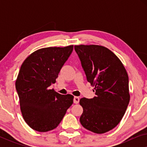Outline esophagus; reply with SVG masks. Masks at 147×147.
<instances>
[{
	"label": "esophagus",
	"mask_w": 147,
	"mask_h": 147,
	"mask_svg": "<svg viewBox=\"0 0 147 147\" xmlns=\"http://www.w3.org/2000/svg\"><path fill=\"white\" fill-rule=\"evenodd\" d=\"M80 102V98L78 96H74V102L75 104H78Z\"/></svg>",
	"instance_id": "obj_1"
}]
</instances>
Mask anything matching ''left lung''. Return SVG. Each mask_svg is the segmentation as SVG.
<instances>
[{"instance_id": "1", "label": "left lung", "mask_w": 147, "mask_h": 147, "mask_svg": "<svg viewBox=\"0 0 147 147\" xmlns=\"http://www.w3.org/2000/svg\"><path fill=\"white\" fill-rule=\"evenodd\" d=\"M86 78L95 86L96 96L82 98L83 113L80 121L86 129L102 134L118 125L130 101L128 76L113 52L103 46L75 45Z\"/></svg>"}]
</instances>
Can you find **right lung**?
<instances>
[{
	"mask_svg": "<svg viewBox=\"0 0 147 147\" xmlns=\"http://www.w3.org/2000/svg\"><path fill=\"white\" fill-rule=\"evenodd\" d=\"M74 45L46 47L32 53L22 64L15 87L23 119L32 129L47 132L55 128L73 104L71 94L50 90L73 51Z\"/></svg>",
	"mask_w": 147,
	"mask_h": 147,
	"instance_id": "add662e5",
	"label": "right lung"
}]
</instances>
